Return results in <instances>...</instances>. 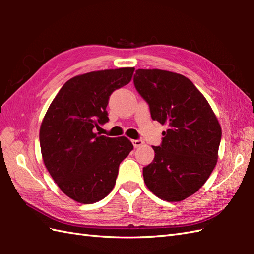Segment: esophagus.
<instances>
[{
    "instance_id": "esophagus-1",
    "label": "esophagus",
    "mask_w": 254,
    "mask_h": 254,
    "mask_svg": "<svg viewBox=\"0 0 254 254\" xmlns=\"http://www.w3.org/2000/svg\"><path fill=\"white\" fill-rule=\"evenodd\" d=\"M132 144H133V146H134V147L137 148V147H139V146H142V145L144 144V142H143V141H141V139H133V141H132Z\"/></svg>"
}]
</instances>
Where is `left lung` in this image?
<instances>
[{"mask_svg": "<svg viewBox=\"0 0 254 254\" xmlns=\"http://www.w3.org/2000/svg\"><path fill=\"white\" fill-rule=\"evenodd\" d=\"M134 85L153 120L168 127L160 146H153V163L143 168L144 182L157 197L180 202L197 192L214 170L222 127L206 98L181 74L139 68Z\"/></svg>", "mask_w": 254, "mask_h": 254, "instance_id": "1", "label": "left lung"}]
</instances>
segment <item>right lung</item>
Segmentation results:
<instances>
[{
  "label": "right lung",
  "mask_w": 254,
  "mask_h": 254,
  "mask_svg": "<svg viewBox=\"0 0 254 254\" xmlns=\"http://www.w3.org/2000/svg\"><path fill=\"white\" fill-rule=\"evenodd\" d=\"M134 69H102L72 77L41 122L39 139L46 168L75 202L93 204L105 198L116 185L119 165L133 149L126 136L107 137L94 130L109 120V96L131 82Z\"/></svg>",
  "instance_id": "add662e5"
}]
</instances>
